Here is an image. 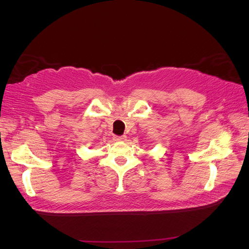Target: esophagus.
<instances>
[{"instance_id":"34e87169","label":"esophagus","mask_w":249,"mask_h":249,"mask_svg":"<svg viewBox=\"0 0 249 249\" xmlns=\"http://www.w3.org/2000/svg\"><path fill=\"white\" fill-rule=\"evenodd\" d=\"M126 139V136H114V138H113V140L116 141V142H120V141H124Z\"/></svg>"}]
</instances>
